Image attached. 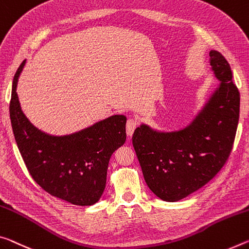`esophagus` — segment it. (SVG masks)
Instances as JSON below:
<instances>
[{"mask_svg":"<svg viewBox=\"0 0 249 249\" xmlns=\"http://www.w3.org/2000/svg\"><path fill=\"white\" fill-rule=\"evenodd\" d=\"M136 127H137V121L133 120V118H129L127 123H126V133H127V135L132 136Z\"/></svg>","mask_w":249,"mask_h":249,"instance_id":"esophagus-1","label":"esophagus"}]
</instances>
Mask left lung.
Segmentation results:
<instances>
[{
  "mask_svg": "<svg viewBox=\"0 0 249 249\" xmlns=\"http://www.w3.org/2000/svg\"><path fill=\"white\" fill-rule=\"evenodd\" d=\"M210 63L220 83L186 127L159 132L142 124L133 146L149 189L160 199L177 202L206 185L226 163L239 118V92L231 66L217 51Z\"/></svg>",
  "mask_w": 249,
  "mask_h": 249,
  "instance_id": "left-lung-1",
  "label": "left lung"
}]
</instances>
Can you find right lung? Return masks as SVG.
Here are the masks:
<instances>
[{
  "label": "right lung",
  "mask_w": 249,
  "mask_h": 249,
  "mask_svg": "<svg viewBox=\"0 0 249 249\" xmlns=\"http://www.w3.org/2000/svg\"><path fill=\"white\" fill-rule=\"evenodd\" d=\"M24 65L25 61L13 78L10 118L27 171L52 196L90 206L100 200L105 189L110 156L126 141V116H109L64 136L39 131L27 120L18 102L17 86Z\"/></svg>",
  "instance_id": "right-lung-1"
}]
</instances>
